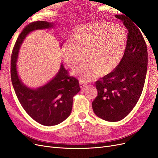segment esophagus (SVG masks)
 <instances>
[{"label": "esophagus", "mask_w": 158, "mask_h": 158, "mask_svg": "<svg viewBox=\"0 0 158 158\" xmlns=\"http://www.w3.org/2000/svg\"><path fill=\"white\" fill-rule=\"evenodd\" d=\"M80 87L81 89H84L85 87H86V85H85V83H84L82 80H80Z\"/></svg>", "instance_id": "obj_1"}]
</instances>
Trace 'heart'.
<instances>
[{
	"mask_svg": "<svg viewBox=\"0 0 158 158\" xmlns=\"http://www.w3.org/2000/svg\"><path fill=\"white\" fill-rule=\"evenodd\" d=\"M127 34L123 27L110 23H91L76 31L73 40L66 41L61 52L65 63L74 69L87 60L73 73L84 82L95 79L99 74L111 73L125 54Z\"/></svg>",
	"mask_w": 158,
	"mask_h": 158,
	"instance_id": "1",
	"label": "heart"
}]
</instances>
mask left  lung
Masks as SVG:
<instances>
[{
    "mask_svg": "<svg viewBox=\"0 0 158 158\" xmlns=\"http://www.w3.org/2000/svg\"><path fill=\"white\" fill-rule=\"evenodd\" d=\"M115 17L128 31L126 50L117 68L95 82L98 94L92 102L94 113L110 122L122 120L135 107L144 88L148 66L147 47L138 26L123 15Z\"/></svg>",
    "mask_w": 158,
    "mask_h": 158,
    "instance_id": "left-lung-1",
    "label": "left lung"
}]
</instances>
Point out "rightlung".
Listing matches in <instances>:
<instances>
[{"mask_svg":"<svg viewBox=\"0 0 158 158\" xmlns=\"http://www.w3.org/2000/svg\"><path fill=\"white\" fill-rule=\"evenodd\" d=\"M54 22H34L27 26L18 36L11 59V80L17 98L26 113L41 125L54 126L63 122L71 113L73 98L80 92L78 81L69 76L61 63L58 73L48 82L36 88L23 83L18 73V53L23 40L30 33L53 28Z\"/></svg>","mask_w":158,"mask_h":158,"instance_id":"right-lung-1","label":"right lung"}]
</instances>
